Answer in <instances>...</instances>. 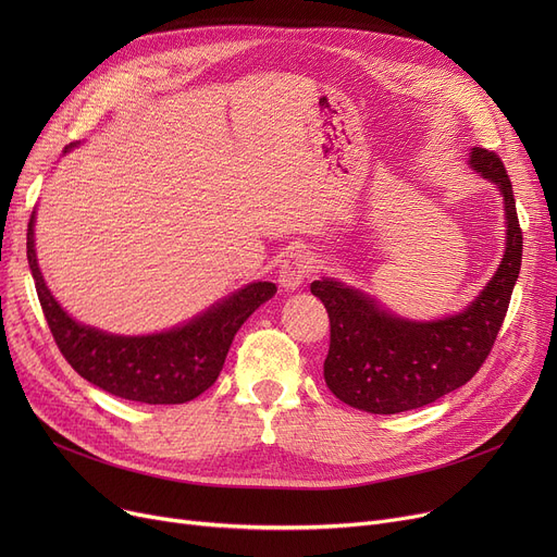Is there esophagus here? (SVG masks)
<instances>
[{"instance_id":"34e87169","label":"esophagus","mask_w":557,"mask_h":557,"mask_svg":"<svg viewBox=\"0 0 557 557\" xmlns=\"http://www.w3.org/2000/svg\"><path fill=\"white\" fill-rule=\"evenodd\" d=\"M309 273H311L309 255L302 252V250H296L284 259L280 275H277V282L286 290H298L305 284V280L309 277Z\"/></svg>"}]
</instances>
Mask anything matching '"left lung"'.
I'll use <instances>...</instances> for the list:
<instances>
[{"label": "left lung", "instance_id": "left-lung-1", "mask_svg": "<svg viewBox=\"0 0 557 557\" xmlns=\"http://www.w3.org/2000/svg\"><path fill=\"white\" fill-rule=\"evenodd\" d=\"M467 164L504 198L506 246L499 269L462 311L413 320L336 277L311 282L332 325L325 384L347 406L376 416L413 411L465 386L490 355L521 269V227L502 158L474 146Z\"/></svg>", "mask_w": 557, "mask_h": 557}]
</instances>
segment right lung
<instances>
[{
  "instance_id": "obj_1",
  "label": "right lung",
  "mask_w": 557,
  "mask_h": 557,
  "mask_svg": "<svg viewBox=\"0 0 557 557\" xmlns=\"http://www.w3.org/2000/svg\"><path fill=\"white\" fill-rule=\"evenodd\" d=\"M76 146L78 141L70 144L65 153ZM26 257L47 325L67 363L101 391L141 404H185L208 391L225 363L234 334L277 290L273 282H250L183 325L122 336L83 325L58 305L38 267L36 212L26 230Z\"/></svg>"
}]
</instances>
